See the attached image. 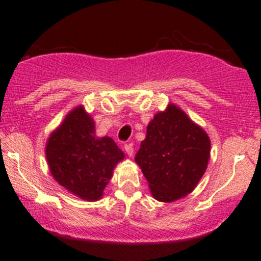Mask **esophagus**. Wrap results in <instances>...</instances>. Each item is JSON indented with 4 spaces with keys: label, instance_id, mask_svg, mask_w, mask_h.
Here are the masks:
<instances>
[{
    "label": "esophagus",
    "instance_id": "34e87169",
    "mask_svg": "<svg viewBox=\"0 0 261 261\" xmlns=\"http://www.w3.org/2000/svg\"><path fill=\"white\" fill-rule=\"evenodd\" d=\"M124 148H125V152H126L128 157H133V155H134V147H133V145H131V143H127V145H125Z\"/></svg>",
    "mask_w": 261,
    "mask_h": 261
}]
</instances>
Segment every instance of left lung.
<instances>
[{
    "mask_svg": "<svg viewBox=\"0 0 261 261\" xmlns=\"http://www.w3.org/2000/svg\"><path fill=\"white\" fill-rule=\"evenodd\" d=\"M211 141L184 110L169 103L149 121L135 162L142 170L152 196L174 202L190 194L205 174Z\"/></svg>",
    "mask_w": 261,
    "mask_h": 261,
    "instance_id": "1",
    "label": "left lung"
}]
</instances>
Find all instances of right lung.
<instances>
[{"instance_id": "add662e5", "label": "right lung", "mask_w": 261, "mask_h": 261, "mask_svg": "<svg viewBox=\"0 0 261 261\" xmlns=\"http://www.w3.org/2000/svg\"><path fill=\"white\" fill-rule=\"evenodd\" d=\"M53 178L68 193L86 201H98L125 158L109 136L95 135L94 120L85 107L73 108L50 134L45 146Z\"/></svg>"}]
</instances>
